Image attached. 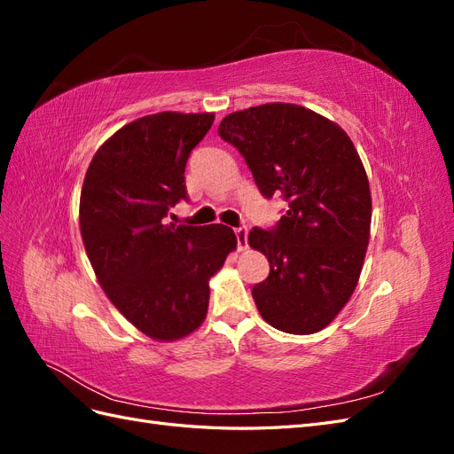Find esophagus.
<instances>
[{
  "instance_id": "obj_1",
  "label": "esophagus",
  "mask_w": 454,
  "mask_h": 454,
  "mask_svg": "<svg viewBox=\"0 0 454 454\" xmlns=\"http://www.w3.org/2000/svg\"><path fill=\"white\" fill-rule=\"evenodd\" d=\"M235 235H237V244H239V250H246V246H248V229L246 227H237L235 229Z\"/></svg>"
}]
</instances>
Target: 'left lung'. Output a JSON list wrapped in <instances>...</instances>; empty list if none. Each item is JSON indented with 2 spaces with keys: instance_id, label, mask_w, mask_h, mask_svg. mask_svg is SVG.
I'll list each match as a JSON object with an SVG mask.
<instances>
[{
  "instance_id": "1",
  "label": "left lung",
  "mask_w": 454,
  "mask_h": 454,
  "mask_svg": "<svg viewBox=\"0 0 454 454\" xmlns=\"http://www.w3.org/2000/svg\"><path fill=\"white\" fill-rule=\"evenodd\" d=\"M219 136L248 164L261 195H282L277 227H254L252 248L269 277L252 287L259 314L294 335L320 332L358 284L371 227L367 174L339 125L295 104H263L227 115Z\"/></svg>"
}]
</instances>
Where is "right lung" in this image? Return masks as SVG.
<instances>
[{
	"label": "right lung",
	"instance_id": "right-lung-1",
	"mask_svg": "<svg viewBox=\"0 0 454 454\" xmlns=\"http://www.w3.org/2000/svg\"><path fill=\"white\" fill-rule=\"evenodd\" d=\"M214 114L162 112L119 129L85 174L79 225L102 290L155 340L182 339L208 312V280L237 248L232 229L164 223L187 200L185 164Z\"/></svg>",
	"mask_w": 454,
	"mask_h": 454
}]
</instances>
